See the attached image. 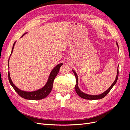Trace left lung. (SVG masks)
Here are the masks:
<instances>
[{"label":"left lung","mask_w":130,"mask_h":130,"mask_svg":"<svg viewBox=\"0 0 130 130\" xmlns=\"http://www.w3.org/2000/svg\"><path fill=\"white\" fill-rule=\"evenodd\" d=\"M116 44L117 46L118 47V44L117 42H116ZM119 48V47H118ZM119 67V66H118ZM72 71L73 72V73L74 74L75 76L76 77V84L75 85V91L76 92V93L78 94V95L80 96L81 98H83L84 99H87V100H98V99H102V98H104L107 94L109 93V92L111 90V89L112 88V87L115 86L116 84V82L117 81L118 78V75H119V70H118V67L117 69V74L116 76V78L115 80V81L113 82V83L112 84V85L110 86L109 87V88L108 89H107L106 90L105 92H104V93H103L102 94H99V95H89V94H86L84 92H82L81 90H80V89H79L78 87V77H77V75L76 74V73L75 72V70H74L73 69H72Z\"/></svg>","instance_id":"1"}]
</instances>
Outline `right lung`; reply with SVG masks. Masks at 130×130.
<instances>
[{"label":"right lung","mask_w":130,"mask_h":130,"mask_svg":"<svg viewBox=\"0 0 130 130\" xmlns=\"http://www.w3.org/2000/svg\"><path fill=\"white\" fill-rule=\"evenodd\" d=\"M26 33H25L23 36H24L25 34ZM15 42L14 43L12 47V52L11 53L10 56L11 55L12 53L13 50L14 48V46L15 45ZM10 59V58H9ZM63 64V63H60L57 64L55 67L51 72L49 76L48 77V80L47 81L46 84L44 87H43L42 88L35 90V91L33 92H26L24 91V90H22L18 88L16 86H15L11 80V78L10 77V72H8V77H9V80L12 87L13 88V89L15 90V91L16 92L19 96H21L23 98L27 100H41L43 99L44 98H46L48 96L50 93L51 92L53 88V82L55 78L57 76V74L58 73L59 70H60V68L61 66Z\"/></svg>","instance_id":"add662e5"}]
</instances>
